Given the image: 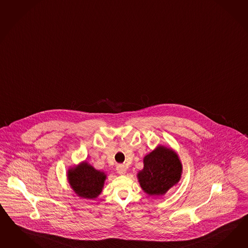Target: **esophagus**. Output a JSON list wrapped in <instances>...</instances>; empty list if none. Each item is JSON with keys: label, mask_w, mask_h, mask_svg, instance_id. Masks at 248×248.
Here are the masks:
<instances>
[{"label": "esophagus", "mask_w": 248, "mask_h": 248, "mask_svg": "<svg viewBox=\"0 0 248 248\" xmlns=\"http://www.w3.org/2000/svg\"><path fill=\"white\" fill-rule=\"evenodd\" d=\"M116 170H117V172L119 173L120 175H124L126 173V167L124 166V165H123V164H119V165H117V167H116Z\"/></svg>", "instance_id": "esophagus-1"}]
</instances>
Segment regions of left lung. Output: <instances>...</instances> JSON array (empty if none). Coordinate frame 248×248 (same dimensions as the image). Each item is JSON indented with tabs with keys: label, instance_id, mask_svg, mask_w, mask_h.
Wrapping results in <instances>:
<instances>
[{
	"label": "left lung",
	"instance_id": "left-lung-1",
	"mask_svg": "<svg viewBox=\"0 0 248 248\" xmlns=\"http://www.w3.org/2000/svg\"><path fill=\"white\" fill-rule=\"evenodd\" d=\"M182 163L171 148L158 145L143 158V169L137 173L142 190L160 197L181 181Z\"/></svg>",
	"mask_w": 248,
	"mask_h": 248
}]
</instances>
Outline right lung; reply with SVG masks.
<instances>
[{
  "instance_id": "obj_1",
  "label": "right lung",
  "mask_w": 248,
  "mask_h": 248,
  "mask_svg": "<svg viewBox=\"0 0 248 248\" xmlns=\"http://www.w3.org/2000/svg\"><path fill=\"white\" fill-rule=\"evenodd\" d=\"M67 181L74 192L82 199L94 200L101 194L107 174L87 161L67 170Z\"/></svg>"
}]
</instances>
